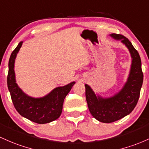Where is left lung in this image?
Listing matches in <instances>:
<instances>
[{
	"label": "left lung",
	"mask_w": 149,
	"mask_h": 149,
	"mask_svg": "<svg viewBox=\"0 0 149 149\" xmlns=\"http://www.w3.org/2000/svg\"><path fill=\"white\" fill-rule=\"evenodd\" d=\"M110 36L115 40H121L125 45L130 51L132 61L127 83L120 92L112 97L102 98L96 96L91 87L85 85L90 112L96 120L103 123L115 122L132 112L139 98L143 79L141 58L130 41L122 35L112 34Z\"/></svg>",
	"instance_id": "obj_1"
}]
</instances>
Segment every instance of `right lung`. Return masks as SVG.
I'll use <instances>...</instances> for the list:
<instances>
[{"instance_id": "add662e5", "label": "right lung", "mask_w": 149, "mask_h": 149, "mask_svg": "<svg viewBox=\"0 0 149 149\" xmlns=\"http://www.w3.org/2000/svg\"><path fill=\"white\" fill-rule=\"evenodd\" d=\"M20 42L11 54L8 62V88L15 108L20 115L37 124H46L56 120L61 115L65 97L75 82L54 88L43 97L35 98L22 92L16 83L14 63L17 54L22 45Z\"/></svg>"}]
</instances>
